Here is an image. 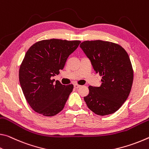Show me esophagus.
Listing matches in <instances>:
<instances>
[{"mask_svg": "<svg viewBox=\"0 0 149 149\" xmlns=\"http://www.w3.org/2000/svg\"><path fill=\"white\" fill-rule=\"evenodd\" d=\"M80 85H79V84H74V87L75 88H80Z\"/></svg>", "mask_w": 149, "mask_h": 149, "instance_id": "obj_1", "label": "esophagus"}]
</instances>
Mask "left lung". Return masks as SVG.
<instances>
[{
    "label": "left lung",
    "mask_w": 149,
    "mask_h": 149,
    "mask_svg": "<svg viewBox=\"0 0 149 149\" xmlns=\"http://www.w3.org/2000/svg\"><path fill=\"white\" fill-rule=\"evenodd\" d=\"M80 47L102 77L100 86H90L89 94L84 97L88 108L98 116L115 113L127 99L133 84L127 53L118 44L102 40L85 41Z\"/></svg>",
    "instance_id": "left-lung-1"
}]
</instances>
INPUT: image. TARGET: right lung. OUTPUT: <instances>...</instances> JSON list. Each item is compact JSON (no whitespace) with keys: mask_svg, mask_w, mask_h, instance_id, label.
Wrapping results in <instances>:
<instances>
[{"mask_svg":"<svg viewBox=\"0 0 149 149\" xmlns=\"http://www.w3.org/2000/svg\"><path fill=\"white\" fill-rule=\"evenodd\" d=\"M80 43L78 40L51 39L34 43L26 52L19 67V80L26 100L36 112L53 116L64 108L73 85L55 82L52 78L59 74Z\"/></svg>","mask_w":149,"mask_h":149,"instance_id":"1","label":"right lung"}]
</instances>
